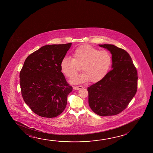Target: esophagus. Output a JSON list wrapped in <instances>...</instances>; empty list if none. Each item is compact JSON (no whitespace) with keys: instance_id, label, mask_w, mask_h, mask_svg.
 <instances>
[{"instance_id":"1","label":"esophagus","mask_w":153,"mask_h":153,"mask_svg":"<svg viewBox=\"0 0 153 153\" xmlns=\"http://www.w3.org/2000/svg\"><path fill=\"white\" fill-rule=\"evenodd\" d=\"M83 88V86L80 85V86H74V88L76 90H79L80 88Z\"/></svg>"}]
</instances>
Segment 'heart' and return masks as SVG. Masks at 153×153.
Listing matches in <instances>:
<instances>
[{"mask_svg":"<svg viewBox=\"0 0 153 153\" xmlns=\"http://www.w3.org/2000/svg\"><path fill=\"white\" fill-rule=\"evenodd\" d=\"M111 63L112 56L108 51H100L85 45L74 51L73 59L63 58L60 63L61 71L65 76L71 78L80 71L82 67L84 72L73 78V83H83L88 80L95 83L105 76Z\"/></svg>","mask_w":153,"mask_h":153,"instance_id":"1","label":"heart"}]
</instances>
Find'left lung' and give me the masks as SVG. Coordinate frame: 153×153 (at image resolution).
Returning a JSON list of instances; mask_svg holds the SVG:
<instances>
[{
  "instance_id": "left-lung-1",
  "label": "left lung",
  "mask_w": 153,
  "mask_h": 153,
  "mask_svg": "<svg viewBox=\"0 0 153 153\" xmlns=\"http://www.w3.org/2000/svg\"><path fill=\"white\" fill-rule=\"evenodd\" d=\"M99 45L111 53L112 69L88 88V104L98 115H116L126 108L134 97L138 73L126 51L111 44Z\"/></svg>"
}]
</instances>
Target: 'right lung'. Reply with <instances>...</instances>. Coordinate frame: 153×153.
<instances>
[{
	"label": "right lung",
	"mask_w": 153,
	"mask_h": 153,
	"mask_svg": "<svg viewBox=\"0 0 153 153\" xmlns=\"http://www.w3.org/2000/svg\"><path fill=\"white\" fill-rule=\"evenodd\" d=\"M71 43L45 45L25 59L20 73L21 92L38 115L55 117L65 108L73 87L61 71L60 63Z\"/></svg>",
	"instance_id": "obj_1"
}]
</instances>
